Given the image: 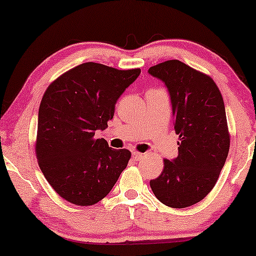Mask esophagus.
<instances>
[{
    "instance_id": "esophagus-1",
    "label": "esophagus",
    "mask_w": 256,
    "mask_h": 256,
    "mask_svg": "<svg viewBox=\"0 0 256 256\" xmlns=\"http://www.w3.org/2000/svg\"><path fill=\"white\" fill-rule=\"evenodd\" d=\"M132 158H134L135 160H141V158H143V154L142 152H132Z\"/></svg>"
}]
</instances>
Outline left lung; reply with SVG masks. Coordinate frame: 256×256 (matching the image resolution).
<instances>
[{
    "mask_svg": "<svg viewBox=\"0 0 256 256\" xmlns=\"http://www.w3.org/2000/svg\"><path fill=\"white\" fill-rule=\"evenodd\" d=\"M169 90L178 156L164 160V169L150 180L164 205L183 208L197 204L218 180L230 150L225 104L211 76L180 60H166L148 70Z\"/></svg>",
    "mask_w": 256,
    "mask_h": 256,
    "instance_id": "1",
    "label": "left lung"
}]
</instances>
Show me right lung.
Wrapping results in <instances>:
<instances>
[{
  "mask_svg": "<svg viewBox=\"0 0 256 256\" xmlns=\"http://www.w3.org/2000/svg\"><path fill=\"white\" fill-rule=\"evenodd\" d=\"M141 73L84 62L50 84L38 112L36 156L52 188L74 205L110 194L132 154L113 149L96 132L107 128L115 104Z\"/></svg>",
  "mask_w": 256,
  "mask_h": 256,
  "instance_id": "obj_1",
  "label": "right lung"
}]
</instances>
